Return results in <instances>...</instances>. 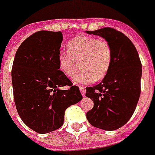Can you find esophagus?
<instances>
[{
    "instance_id": "obj_1",
    "label": "esophagus",
    "mask_w": 155,
    "mask_h": 155,
    "mask_svg": "<svg viewBox=\"0 0 155 155\" xmlns=\"http://www.w3.org/2000/svg\"><path fill=\"white\" fill-rule=\"evenodd\" d=\"M79 90H80V91H81L82 95H83V96H84L85 91H85V88H84V86H80V87H79Z\"/></svg>"
}]
</instances>
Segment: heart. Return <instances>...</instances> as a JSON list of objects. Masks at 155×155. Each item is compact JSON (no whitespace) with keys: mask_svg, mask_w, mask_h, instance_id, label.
Returning <instances> with one entry per match:
<instances>
[{"mask_svg":"<svg viewBox=\"0 0 155 155\" xmlns=\"http://www.w3.org/2000/svg\"><path fill=\"white\" fill-rule=\"evenodd\" d=\"M78 61L82 69L72 78L75 84H89L94 80H101L112 64L111 45L96 37L84 35L76 36L68 43L67 51L58 52V67L63 73L71 77Z\"/></svg>","mask_w":155,"mask_h":155,"instance_id":"b5f03b06","label":"heart"}]
</instances>
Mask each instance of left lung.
I'll return each instance as SVG.
<instances>
[{"label": "left lung", "instance_id": "left-lung-1", "mask_svg": "<svg viewBox=\"0 0 155 155\" xmlns=\"http://www.w3.org/2000/svg\"><path fill=\"white\" fill-rule=\"evenodd\" d=\"M98 35L111 45L112 61L101 83L86 87L85 96L94 106L86 113L89 123L106 131L117 130L132 117L140 95L141 62L134 43L127 35L112 28L86 31Z\"/></svg>", "mask_w": 155, "mask_h": 155}]
</instances>
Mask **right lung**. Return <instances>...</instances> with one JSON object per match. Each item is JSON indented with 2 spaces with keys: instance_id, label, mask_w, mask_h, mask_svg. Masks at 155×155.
<instances>
[{
  "instance_id": "add662e5",
  "label": "right lung",
  "mask_w": 155,
  "mask_h": 155,
  "mask_svg": "<svg viewBox=\"0 0 155 155\" xmlns=\"http://www.w3.org/2000/svg\"><path fill=\"white\" fill-rule=\"evenodd\" d=\"M62 32L42 30L23 41L15 53L12 84L16 110L23 123L39 134L64 124L65 110L83 97L79 88L59 71ZM68 86L67 90L61 87Z\"/></svg>"
}]
</instances>
